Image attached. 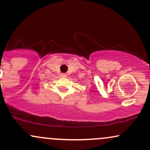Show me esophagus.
<instances>
[{
    "mask_svg": "<svg viewBox=\"0 0 150 150\" xmlns=\"http://www.w3.org/2000/svg\"><path fill=\"white\" fill-rule=\"evenodd\" d=\"M61 75H62V76H65V75H66V74H65V73H62Z\"/></svg>",
    "mask_w": 150,
    "mask_h": 150,
    "instance_id": "1",
    "label": "esophagus"
}]
</instances>
